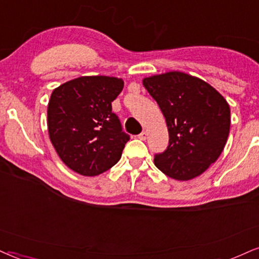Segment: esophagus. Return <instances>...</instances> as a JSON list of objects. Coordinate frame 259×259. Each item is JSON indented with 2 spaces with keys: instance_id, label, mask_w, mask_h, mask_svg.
I'll return each mask as SVG.
<instances>
[{
  "instance_id": "esophagus-1",
  "label": "esophagus",
  "mask_w": 259,
  "mask_h": 259,
  "mask_svg": "<svg viewBox=\"0 0 259 259\" xmlns=\"http://www.w3.org/2000/svg\"><path fill=\"white\" fill-rule=\"evenodd\" d=\"M147 136H148V133H147V132H142V133H141L140 135H139V139L142 140V141H145V140L147 139Z\"/></svg>"
}]
</instances>
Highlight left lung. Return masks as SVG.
<instances>
[{
	"label": "left lung",
	"instance_id": "left-lung-1",
	"mask_svg": "<svg viewBox=\"0 0 259 259\" xmlns=\"http://www.w3.org/2000/svg\"><path fill=\"white\" fill-rule=\"evenodd\" d=\"M166 119L168 147L154 163L176 181H191L221 155L231 126L228 103L214 87L182 71L142 80Z\"/></svg>",
	"mask_w": 259,
	"mask_h": 259
}]
</instances>
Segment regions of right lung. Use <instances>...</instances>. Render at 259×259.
Masks as SVG:
<instances>
[{
    "label": "right lung",
    "mask_w": 259,
    "mask_h": 259,
    "mask_svg": "<svg viewBox=\"0 0 259 259\" xmlns=\"http://www.w3.org/2000/svg\"><path fill=\"white\" fill-rule=\"evenodd\" d=\"M123 87L122 78L97 75L74 78L51 93L49 137L64 165L78 175L99 176L119 161L129 135L112 101Z\"/></svg>",
    "instance_id": "add662e5"
}]
</instances>
